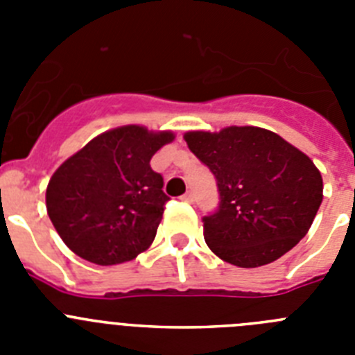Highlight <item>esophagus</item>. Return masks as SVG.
<instances>
[{"label": "esophagus", "mask_w": 355, "mask_h": 355, "mask_svg": "<svg viewBox=\"0 0 355 355\" xmlns=\"http://www.w3.org/2000/svg\"><path fill=\"white\" fill-rule=\"evenodd\" d=\"M181 199H183L184 202H193V193L192 192H187L183 197H181Z\"/></svg>", "instance_id": "obj_1"}]
</instances>
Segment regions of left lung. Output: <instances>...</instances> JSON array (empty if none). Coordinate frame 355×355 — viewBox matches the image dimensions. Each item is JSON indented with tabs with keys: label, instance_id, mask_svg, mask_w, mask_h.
Here are the masks:
<instances>
[{
	"label": "left lung",
	"instance_id": "8db88e82",
	"mask_svg": "<svg viewBox=\"0 0 355 355\" xmlns=\"http://www.w3.org/2000/svg\"><path fill=\"white\" fill-rule=\"evenodd\" d=\"M184 142L213 172L220 193L218 209L202 218L206 243L218 258L256 268L306 236L324 199V181L302 150L254 126L188 131Z\"/></svg>",
	"mask_w": 355,
	"mask_h": 355
}]
</instances>
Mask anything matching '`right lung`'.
I'll return each instance as SVG.
<instances>
[{
  "label": "right lung",
  "mask_w": 355,
  "mask_h": 355,
  "mask_svg": "<svg viewBox=\"0 0 355 355\" xmlns=\"http://www.w3.org/2000/svg\"><path fill=\"white\" fill-rule=\"evenodd\" d=\"M172 140V131L121 126L97 135L56 168L46 208L72 252L108 266L149 249L168 200L150 158Z\"/></svg>",
  "instance_id": "1"
}]
</instances>
